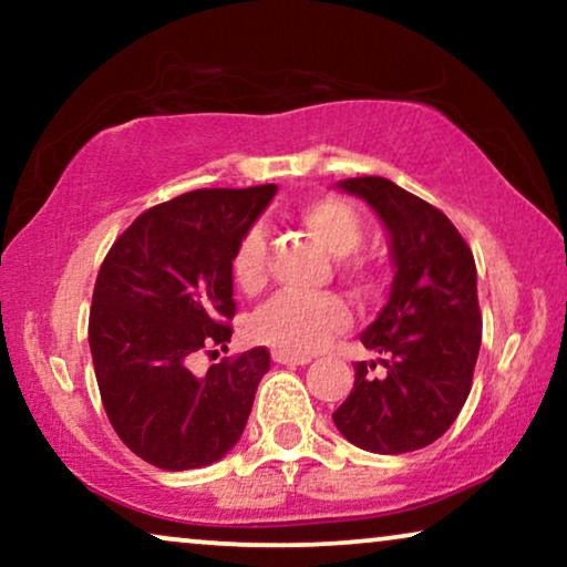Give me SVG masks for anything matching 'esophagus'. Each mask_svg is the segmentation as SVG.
<instances>
[{
	"instance_id": "esophagus-1",
	"label": "esophagus",
	"mask_w": 567,
	"mask_h": 567,
	"mask_svg": "<svg viewBox=\"0 0 567 567\" xmlns=\"http://www.w3.org/2000/svg\"><path fill=\"white\" fill-rule=\"evenodd\" d=\"M274 361L284 363V367H305V363H309V355H293V353L274 351Z\"/></svg>"
}]
</instances>
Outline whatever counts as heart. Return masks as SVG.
<instances>
[{
    "mask_svg": "<svg viewBox=\"0 0 567 567\" xmlns=\"http://www.w3.org/2000/svg\"><path fill=\"white\" fill-rule=\"evenodd\" d=\"M305 224L324 250L338 255L340 276L361 289L374 286V268L359 255L363 243V221L346 198L322 196L299 206ZM231 278L243 293H258L268 284V239L260 224L243 231L231 255ZM351 322L348 305L338 293H278L255 312L250 322L252 338L276 351L309 355L330 338L343 332Z\"/></svg>",
    "mask_w": 567,
    "mask_h": 567,
    "instance_id": "obj_1",
    "label": "heart"
}]
</instances>
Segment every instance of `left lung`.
Here are the masks:
<instances>
[{
	"label": "left lung",
	"instance_id": "8db88e82",
	"mask_svg": "<svg viewBox=\"0 0 567 567\" xmlns=\"http://www.w3.org/2000/svg\"><path fill=\"white\" fill-rule=\"evenodd\" d=\"M340 188L384 221L398 274L386 307L361 332L384 369L374 377V361H355L353 390L332 421L367 452H415L444 436L472 390L483 340L475 258L441 208L386 177H351Z\"/></svg>",
	"mask_w": 567,
	"mask_h": 567
}]
</instances>
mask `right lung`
<instances>
[{"instance_id": "right-lung-1", "label": "right lung", "mask_w": 567, "mask_h": 567, "mask_svg": "<svg viewBox=\"0 0 567 567\" xmlns=\"http://www.w3.org/2000/svg\"><path fill=\"white\" fill-rule=\"evenodd\" d=\"M276 185L200 188L146 208L100 266L90 353L113 431L136 456L181 472L219 462L243 436L270 369L252 348L190 371L193 353L227 348L231 255Z\"/></svg>"}]
</instances>
